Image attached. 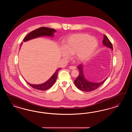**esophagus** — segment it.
Returning a JSON list of instances; mask_svg holds the SVG:
<instances>
[{"mask_svg":"<svg viewBox=\"0 0 132 132\" xmlns=\"http://www.w3.org/2000/svg\"><path fill=\"white\" fill-rule=\"evenodd\" d=\"M69 69H70L71 70H75L76 69V67L73 66H71L69 67Z\"/></svg>","mask_w":132,"mask_h":132,"instance_id":"1","label":"esophagus"}]
</instances>
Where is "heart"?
<instances>
[{"mask_svg": "<svg viewBox=\"0 0 132 132\" xmlns=\"http://www.w3.org/2000/svg\"><path fill=\"white\" fill-rule=\"evenodd\" d=\"M98 46L95 38L86 33L72 35L64 41V48L61 50V55L68 59L70 55H75L78 61H84L92 57Z\"/></svg>", "mask_w": 132, "mask_h": 132, "instance_id": "1", "label": "heart"}]
</instances>
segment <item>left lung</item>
<instances>
[{"mask_svg": "<svg viewBox=\"0 0 132 132\" xmlns=\"http://www.w3.org/2000/svg\"><path fill=\"white\" fill-rule=\"evenodd\" d=\"M103 44L107 47L113 50V46L111 43L108 39L107 36L105 35H104ZM77 68L79 70V73L76 79L74 81V83L76 87L82 91L88 92L94 90L103 84L104 82L108 78V77H106L104 80L99 83L89 81L85 78L84 76L83 72L84 66H83L82 64H80L77 66Z\"/></svg>", "mask_w": 132, "mask_h": 132, "instance_id": "obj_1", "label": "left lung"}]
</instances>
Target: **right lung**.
<instances>
[{"mask_svg":"<svg viewBox=\"0 0 132 132\" xmlns=\"http://www.w3.org/2000/svg\"><path fill=\"white\" fill-rule=\"evenodd\" d=\"M56 32V30L54 29L53 28H49L46 27H42L40 28L36 29L35 30L32 31V32L29 33L26 37L24 38L23 40L24 42L28 41L29 40H32L33 39H35L37 38L42 37V36H47V37H53L54 36V33ZM22 45V44L21 45ZM61 68H59L55 72V73L52 75V76L46 81L45 82L41 84H31L28 83L27 81V83L32 88H34L38 90H46L49 88L52 87V86L55 84L56 82L57 76V73L59 70Z\"/></svg>","mask_w":132,"mask_h":132,"instance_id":"right-lung-1","label":"right lung"}]
</instances>
